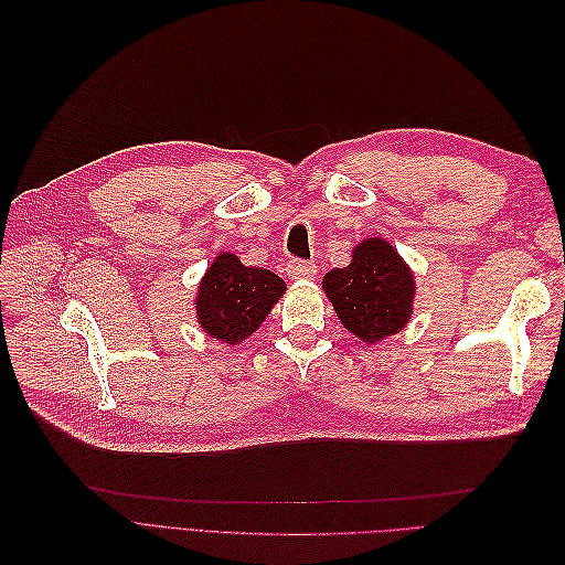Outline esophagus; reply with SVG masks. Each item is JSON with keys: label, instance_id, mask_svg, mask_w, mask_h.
Segmentation results:
<instances>
[{"label": "esophagus", "instance_id": "34e87169", "mask_svg": "<svg viewBox=\"0 0 565 565\" xmlns=\"http://www.w3.org/2000/svg\"><path fill=\"white\" fill-rule=\"evenodd\" d=\"M287 273L292 278H299V280H311L316 273H318V268H316V264L313 262H303V259H292L287 264Z\"/></svg>", "mask_w": 565, "mask_h": 565}]
</instances>
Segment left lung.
<instances>
[{"instance_id":"1","label":"left lung","mask_w":565,"mask_h":565,"mask_svg":"<svg viewBox=\"0 0 565 565\" xmlns=\"http://www.w3.org/2000/svg\"><path fill=\"white\" fill-rule=\"evenodd\" d=\"M322 289L344 328L370 344L396 334L413 313V273L380 237H367L358 245L351 264L330 270Z\"/></svg>"}]
</instances>
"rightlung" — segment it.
Returning <instances> with one entry per match:
<instances>
[{"label": "right lung", "mask_w": 565, "mask_h": 565, "mask_svg": "<svg viewBox=\"0 0 565 565\" xmlns=\"http://www.w3.org/2000/svg\"><path fill=\"white\" fill-rule=\"evenodd\" d=\"M285 292V282L266 268H247L233 254H218L200 282L198 320L212 339L245 341Z\"/></svg>", "instance_id": "obj_1"}]
</instances>
